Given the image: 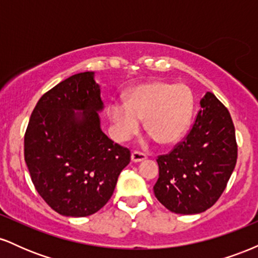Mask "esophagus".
I'll return each mask as SVG.
<instances>
[{
    "label": "esophagus",
    "instance_id": "1",
    "mask_svg": "<svg viewBox=\"0 0 258 258\" xmlns=\"http://www.w3.org/2000/svg\"><path fill=\"white\" fill-rule=\"evenodd\" d=\"M147 159V155L144 153L138 152V150H135L131 155V160L133 162H139V161H143V160Z\"/></svg>",
    "mask_w": 258,
    "mask_h": 258
}]
</instances>
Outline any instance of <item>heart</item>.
Listing matches in <instances>:
<instances>
[{
	"instance_id": "heart-1",
	"label": "heart",
	"mask_w": 258,
	"mask_h": 258,
	"mask_svg": "<svg viewBox=\"0 0 258 258\" xmlns=\"http://www.w3.org/2000/svg\"><path fill=\"white\" fill-rule=\"evenodd\" d=\"M194 98L188 86L153 81L130 92L127 102H112L109 115L112 130L120 141L136 135L141 120L146 128L162 144L173 143L184 135L193 115Z\"/></svg>"
}]
</instances>
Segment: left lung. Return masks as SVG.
Instances as JSON below:
<instances>
[{"label":"left lung","mask_w":258,"mask_h":258,"mask_svg":"<svg viewBox=\"0 0 258 258\" xmlns=\"http://www.w3.org/2000/svg\"><path fill=\"white\" fill-rule=\"evenodd\" d=\"M238 158L235 128L229 111L207 92L188 135L172 150L158 156L156 199L180 215L206 211L220 199Z\"/></svg>","instance_id":"8db88e82"}]
</instances>
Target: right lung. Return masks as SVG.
Returning <instances> with one entry per match:
<instances>
[{"mask_svg": "<svg viewBox=\"0 0 258 258\" xmlns=\"http://www.w3.org/2000/svg\"><path fill=\"white\" fill-rule=\"evenodd\" d=\"M93 75L75 74L46 92L24 136L32 183L47 205L63 216L99 211L131 161V152L100 130L103 102Z\"/></svg>", "mask_w": 258, "mask_h": 258, "instance_id": "add662e5", "label": "right lung"}]
</instances>
